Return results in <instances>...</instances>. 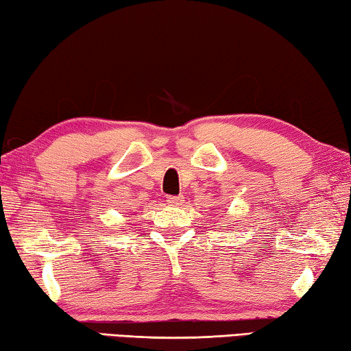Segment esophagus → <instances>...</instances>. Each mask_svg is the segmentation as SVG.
Instances as JSON below:
<instances>
[{
    "label": "esophagus",
    "instance_id": "obj_1",
    "mask_svg": "<svg viewBox=\"0 0 351 351\" xmlns=\"http://www.w3.org/2000/svg\"><path fill=\"white\" fill-rule=\"evenodd\" d=\"M167 204L171 206H180L184 203V196H167Z\"/></svg>",
    "mask_w": 351,
    "mask_h": 351
}]
</instances>
